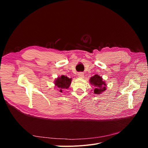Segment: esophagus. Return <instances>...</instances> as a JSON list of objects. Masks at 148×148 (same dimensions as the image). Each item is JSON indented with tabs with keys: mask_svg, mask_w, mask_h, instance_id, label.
<instances>
[{
	"mask_svg": "<svg viewBox=\"0 0 148 148\" xmlns=\"http://www.w3.org/2000/svg\"><path fill=\"white\" fill-rule=\"evenodd\" d=\"M78 76L79 78H83L84 77V73L83 72H79L78 73Z\"/></svg>",
	"mask_w": 148,
	"mask_h": 148,
	"instance_id": "obj_1",
	"label": "esophagus"
}]
</instances>
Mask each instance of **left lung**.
Segmentation results:
<instances>
[{"instance_id":"1","label":"left lung","mask_w":148,"mask_h":148,"mask_svg":"<svg viewBox=\"0 0 148 148\" xmlns=\"http://www.w3.org/2000/svg\"><path fill=\"white\" fill-rule=\"evenodd\" d=\"M89 82L92 85L95 87V89H94V92L95 94L99 95L106 89V84L104 81H102V78L99 75H94L90 78Z\"/></svg>"}]
</instances>
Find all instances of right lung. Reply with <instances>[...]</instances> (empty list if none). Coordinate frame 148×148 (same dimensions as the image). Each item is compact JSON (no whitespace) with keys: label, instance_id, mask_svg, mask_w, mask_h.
I'll use <instances>...</instances> for the list:
<instances>
[{"label":"right lung","instance_id":"add662e5","mask_svg":"<svg viewBox=\"0 0 148 148\" xmlns=\"http://www.w3.org/2000/svg\"><path fill=\"white\" fill-rule=\"evenodd\" d=\"M71 82V78H69L66 76L62 75L55 80V85L56 86L59 88V91L62 92L64 91V89H66L69 88Z\"/></svg>","mask_w":148,"mask_h":148}]
</instances>
